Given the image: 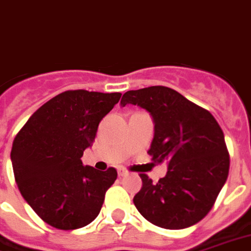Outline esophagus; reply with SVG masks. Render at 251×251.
I'll return each instance as SVG.
<instances>
[{"label": "esophagus", "mask_w": 251, "mask_h": 251, "mask_svg": "<svg viewBox=\"0 0 251 251\" xmlns=\"http://www.w3.org/2000/svg\"><path fill=\"white\" fill-rule=\"evenodd\" d=\"M126 174H127V170H126V168H119V175H120V176H124Z\"/></svg>", "instance_id": "34e87169"}]
</instances>
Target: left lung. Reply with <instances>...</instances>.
I'll use <instances>...</instances> for the list:
<instances>
[{"label": "left lung", "instance_id": "left-lung-1", "mask_svg": "<svg viewBox=\"0 0 251 251\" xmlns=\"http://www.w3.org/2000/svg\"><path fill=\"white\" fill-rule=\"evenodd\" d=\"M122 105L147 109L155 122L148 153L155 163L167 162L164 178L152 182L140 174L142 188L133 203L155 226L186 228L208 214L226 182L230 167L225 135L207 109L163 85L128 91Z\"/></svg>", "mask_w": 251, "mask_h": 251}]
</instances>
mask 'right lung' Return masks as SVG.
<instances>
[{
    "label": "right lung",
    "instance_id": "obj_1",
    "mask_svg": "<svg viewBox=\"0 0 251 251\" xmlns=\"http://www.w3.org/2000/svg\"><path fill=\"white\" fill-rule=\"evenodd\" d=\"M122 93L65 91L41 105L13 140V173L18 190L44 222L58 230L87 226L101 210L116 168L84 166L100 120Z\"/></svg>",
    "mask_w": 251,
    "mask_h": 251
}]
</instances>
